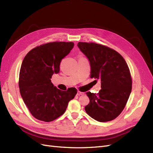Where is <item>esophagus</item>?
<instances>
[{"label":"esophagus","mask_w":153,"mask_h":153,"mask_svg":"<svg viewBox=\"0 0 153 153\" xmlns=\"http://www.w3.org/2000/svg\"><path fill=\"white\" fill-rule=\"evenodd\" d=\"M84 94V92H80V91H78L77 92V95L79 96H82Z\"/></svg>","instance_id":"34e87169"}]
</instances>
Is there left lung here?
I'll return each mask as SVG.
<instances>
[{
	"instance_id": "left-lung-1",
	"label": "left lung",
	"mask_w": 153,
	"mask_h": 153,
	"mask_svg": "<svg viewBox=\"0 0 153 153\" xmlns=\"http://www.w3.org/2000/svg\"><path fill=\"white\" fill-rule=\"evenodd\" d=\"M77 46L89 59L91 78L101 80L98 94L86 92L90 102L85 112L99 122L112 121L122 112L131 92L128 64L121 54L104 45L79 42Z\"/></svg>"
}]
</instances>
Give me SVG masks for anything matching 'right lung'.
<instances>
[{"mask_svg": "<svg viewBox=\"0 0 153 153\" xmlns=\"http://www.w3.org/2000/svg\"><path fill=\"white\" fill-rule=\"evenodd\" d=\"M74 47L73 42H52L38 46L26 55L22 62L19 88L25 104L33 116L50 122L62 115L77 90H59L50 78L60 71L61 60Z\"/></svg>", "mask_w": 153, "mask_h": 153, "instance_id": "add662e5", "label": "right lung"}]
</instances>
